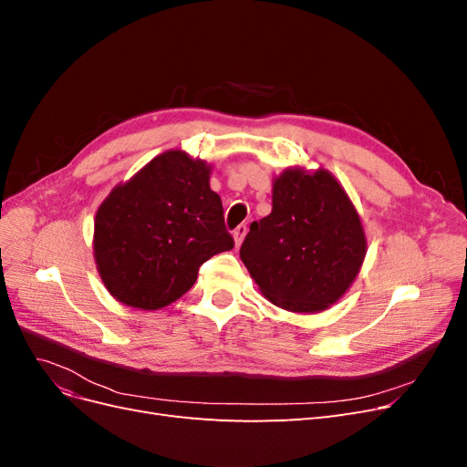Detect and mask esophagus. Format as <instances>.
Returning <instances> with one entry per match:
<instances>
[{
    "mask_svg": "<svg viewBox=\"0 0 467 467\" xmlns=\"http://www.w3.org/2000/svg\"><path fill=\"white\" fill-rule=\"evenodd\" d=\"M245 234H247V225L245 223H242V225H237V228L234 230V242H235V247H239L244 244V239H245Z\"/></svg>",
    "mask_w": 467,
    "mask_h": 467,
    "instance_id": "obj_1",
    "label": "esophagus"
}]
</instances>
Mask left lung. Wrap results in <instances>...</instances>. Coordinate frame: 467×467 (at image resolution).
Wrapping results in <instances>:
<instances>
[{"instance_id": "1", "label": "left lung", "mask_w": 467, "mask_h": 467, "mask_svg": "<svg viewBox=\"0 0 467 467\" xmlns=\"http://www.w3.org/2000/svg\"><path fill=\"white\" fill-rule=\"evenodd\" d=\"M362 218L327 169L286 167L273 179V210L253 222L239 257L268 302L317 314L343 298L366 257Z\"/></svg>"}]
</instances>
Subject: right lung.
<instances>
[{
  "label": "right lung",
  "mask_w": 467,
  "mask_h": 467,
  "mask_svg": "<svg viewBox=\"0 0 467 467\" xmlns=\"http://www.w3.org/2000/svg\"><path fill=\"white\" fill-rule=\"evenodd\" d=\"M212 167L169 150L109 192L97 208L93 257L112 298L134 309L179 300L210 257L234 249Z\"/></svg>",
  "instance_id": "add662e5"
}]
</instances>
